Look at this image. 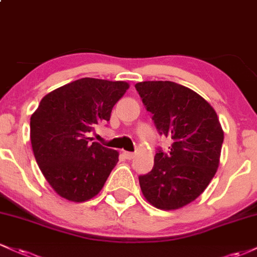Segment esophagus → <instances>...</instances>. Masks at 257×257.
Segmentation results:
<instances>
[{
    "label": "esophagus",
    "mask_w": 257,
    "mask_h": 257,
    "mask_svg": "<svg viewBox=\"0 0 257 257\" xmlns=\"http://www.w3.org/2000/svg\"><path fill=\"white\" fill-rule=\"evenodd\" d=\"M123 155H124V157L126 158V159H133L135 157V153H133V152H126V151H124L123 152Z\"/></svg>",
    "instance_id": "esophagus-1"
}]
</instances>
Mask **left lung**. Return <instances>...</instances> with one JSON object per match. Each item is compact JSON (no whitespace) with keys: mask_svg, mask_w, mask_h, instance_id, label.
Instances as JSON below:
<instances>
[{"mask_svg":"<svg viewBox=\"0 0 257 257\" xmlns=\"http://www.w3.org/2000/svg\"><path fill=\"white\" fill-rule=\"evenodd\" d=\"M161 135L173 139L168 153L158 149L152 170L139 176L150 204L175 210L208 187L220 162L223 131L213 106L190 88L170 81L135 84Z\"/></svg>","mask_w":257,"mask_h":257,"instance_id":"obj_1","label":"left lung"}]
</instances>
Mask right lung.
I'll return each mask as SVG.
<instances>
[{
    "instance_id": "1",
    "label": "right lung",
    "mask_w": 257,
    "mask_h": 257,
    "mask_svg": "<svg viewBox=\"0 0 257 257\" xmlns=\"http://www.w3.org/2000/svg\"><path fill=\"white\" fill-rule=\"evenodd\" d=\"M129 84L81 78L51 91L30 119L32 151L48 184L63 198L85 202L98 194L118 162V152L91 143L88 133L108 122Z\"/></svg>"
}]
</instances>
